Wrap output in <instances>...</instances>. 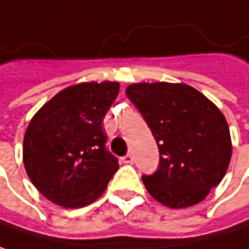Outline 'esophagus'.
Returning <instances> with one entry per match:
<instances>
[{
    "instance_id": "1",
    "label": "esophagus",
    "mask_w": 249,
    "mask_h": 249,
    "mask_svg": "<svg viewBox=\"0 0 249 249\" xmlns=\"http://www.w3.org/2000/svg\"><path fill=\"white\" fill-rule=\"evenodd\" d=\"M123 162L124 164H132L134 162V157L131 154H126L125 157H123Z\"/></svg>"
}]
</instances>
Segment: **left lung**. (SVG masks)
Listing matches in <instances>:
<instances>
[{"label": "left lung", "mask_w": 249, "mask_h": 249, "mask_svg": "<svg viewBox=\"0 0 249 249\" xmlns=\"http://www.w3.org/2000/svg\"><path fill=\"white\" fill-rule=\"evenodd\" d=\"M160 149V168L142 182L168 208H188L207 198L227 174L232 142L224 114L182 82H137L125 89Z\"/></svg>", "instance_id": "8db88e82"}]
</instances>
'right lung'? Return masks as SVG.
<instances>
[{"instance_id": "right-lung-1", "label": "right lung", "mask_w": 249, "mask_h": 249, "mask_svg": "<svg viewBox=\"0 0 249 249\" xmlns=\"http://www.w3.org/2000/svg\"><path fill=\"white\" fill-rule=\"evenodd\" d=\"M120 82H79L59 91L31 118L22 161L34 187L64 208L92 204L118 170L105 149L102 121Z\"/></svg>"}]
</instances>
